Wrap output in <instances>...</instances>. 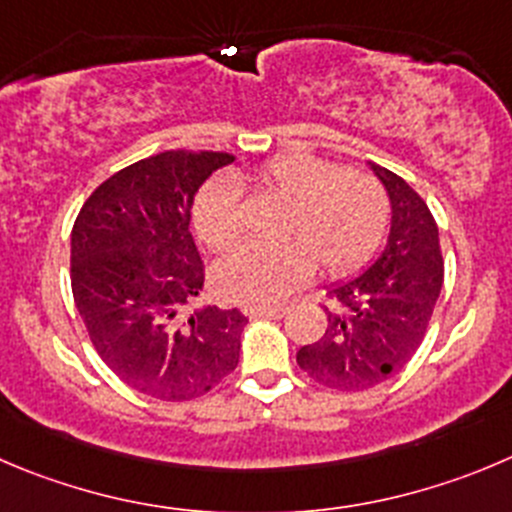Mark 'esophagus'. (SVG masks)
I'll list each match as a JSON object with an SVG mask.
<instances>
[{
  "label": "esophagus",
  "mask_w": 512,
  "mask_h": 512,
  "mask_svg": "<svg viewBox=\"0 0 512 512\" xmlns=\"http://www.w3.org/2000/svg\"><path fill=\"white\" fill-rule=\"evenodd\" d=\"M286 314V306H253V309H248V316L251 319H279V316Z\"/></svg>",
  "instance_id": "1"
}]
</instances>
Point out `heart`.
<instances>
[{"mask_svg":"<svg viewBox=\"0 0 512 512\" xmlns=\"http://www.w3.org/2000/svg\"><path fill=\"white\" fill-rule=\"evenodd\" d=\"M238 183L286 201L276 246H243L216 269L218 294L241 304H276L314 274L344 276L374 253L389 221V198L372 173L339 168L311 153H281L238 175ZM193 226L211 251L241 236L238 191L218 178L193 203Z\"/></svg>","mask_w":512,"mask_h":512,"instance_id":"heart-1","label":"heart"}]
</instances>
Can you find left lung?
Returning <instances> with one entry per match:
<instances>
[{
	"label": "left lung",
	"mask_w": 512,
	"mask_h": 512,
	"mask_svg": "<svg viewBox=\"0 0 512 512\" xmlns=\"http://www.w3.org/2000/svg\"><path fill=\"white\" fill-rule=\"evenodd\" d=\"M377 170L392 201L387 248L357 279L326 294V332L296 352L324 387L359 392L387 382L422 344L442 289L440 236L420 193L387 168Z\"/></svg>",
	"instance_id": "left-lung-1"
}]
</instances>
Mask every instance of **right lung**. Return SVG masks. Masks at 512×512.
Instances as JSON below:
<instances>
[{"label": "right lung", "mask_w": 512, "mask_h": 512, "mask_svg": "<svg viewBox=\"0 0 512 512\" xmlns=\"http://www.w3.org/2000/svg\"><path fill=\"white\" fill-rule=\"evenodd\" d=\"M228 153L138 160L100 183L72 226L70 281L90 342L128 387L186 402L238 364L246 314L206 306V266L191 236L193 196Z\"/></svg>", "instance_id": "obj_1"}]
</instances>
